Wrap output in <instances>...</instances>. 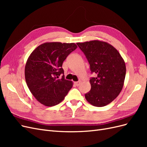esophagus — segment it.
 I'll list each match as a JSON object with an SVG mask.
<instances>
[{
	"label": "esophagus",
	"mask_w": 147,
	"mask_h": 147,
	"mask_svg": "<svg viewBox=\"0 0 147 147\" xmlns=\"http://www.w3.org/2000/svg\"><path fill=\"white\" fill-rule=\"evenodd\" d=\"M80 83H81V81L79 80V81H78V82H75V85H76V86H79L80 84Z\"/></svg>",
	"instance_id": "esophagus-1"
}]
</instances>
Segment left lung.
Instances as JSON below:
<instances>
[{
    "label": "left lung",
    "instance_id": "1",
    "mask_svg": "<svg viewBox=\"0 0 147 147\" xmlns=\"http://www.w3.org/2000/svg\"><path fill=\"white\" fill-rule=\"evenodd\" d=\"M90 63L91 90L85 94L89 103L104 107L111 103L121 91L126 69L124 61L116 48L104 41L91 40L77 43Z\"/></svg>",
    "mask_w": 147,
    "mask_h": 147
}]
</instances>
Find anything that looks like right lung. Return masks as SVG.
I'll use <instances>...</instances> for the list:
<instances>
[{"label":"right lung","instance_id":"add662e5","mask_svg":"<svg viewBox=\"0 0 147 147\" xmlns=\"http://www.w3.org/2000/svg\"><path fill=\"white\" fill-rule=\"evenodd\" d=\"M77 46L74 43L46 42L31 53L24 69L25 79L30 92L40 103L52 107L59 104L73 86L64 78L62 65Z\"/></svg>","mask_w":147,"mask_h":147}]
</instances>
